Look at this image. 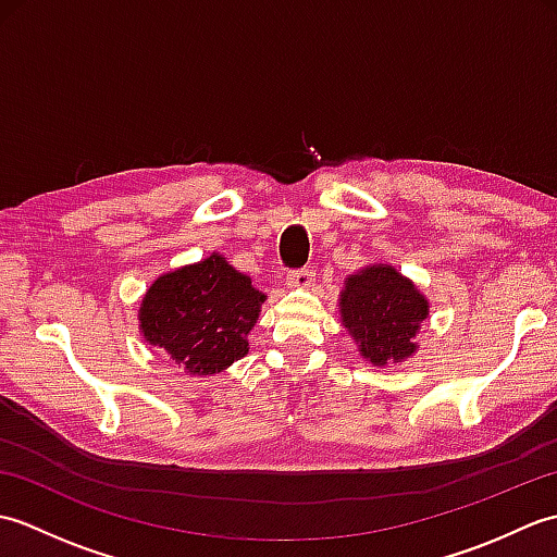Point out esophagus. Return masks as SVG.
Returning a JSON list of instances; mask_svg holds the SVG:
<instances>
[{
    "label": "esophagus",
    "instance_id": "34e87169",
    "mask_svg": "<svg viewBox=\"0 0 557 557\" xmlns=\"http://www.w3.org/2000/svg\"><path fill=\"white\" fill-rule=\"evenodd\" d=\"M315 280V272L311 268H299V270H289L287 272V285L289 287H299V289H306L311 287Z\"/></svg>",
    "mask_w": 557,
    "mask_h": 557
}]
</instances>
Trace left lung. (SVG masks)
Here are the masks:
<instances>
[{"instance_id":"1","label":"left lung","mask_w":557,"mask_h":557,"mask_svg":"<svg viewBox=\"0 0 557 557\" xmlns=\"http://www.w3.org/2000/svg\"><path fill=\"white\" fill-rule=\"evenodd\" d=\"M339 313L359 342L361 357L385 366L411 357L417 349L411 339L429 315V301L395 268L373 265L347 277Z\"/></svg>"}]
</instances>
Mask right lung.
<instances>
[{"label":"right lung","instance_id":"obj_1","mask_svg":"<svg viewBox=\"0 0 557 557\" xmlns=\"http://www.w3.org/2000/svg\"><path fill=\"white\" fill-rule=\"evenodd\" d=\"M263 294L251 277L212 253L196 265L156 280L140 304V330L188 373L210 375L248 351V333L258 321Z\"/></svg>","mask_w":557,"mask_h":557}]
</instances>
